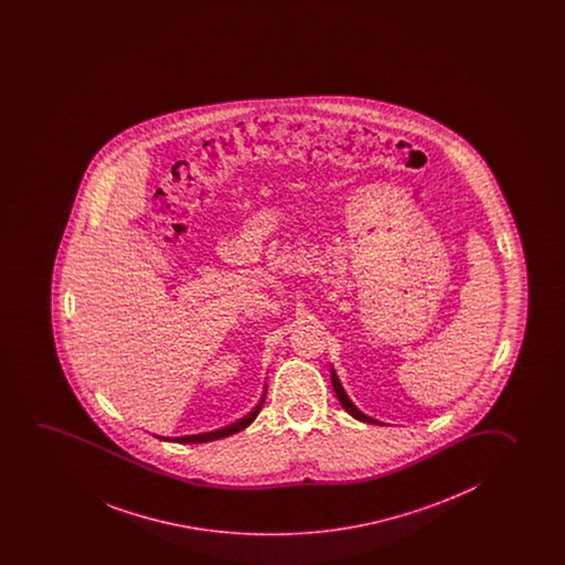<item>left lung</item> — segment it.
<instances>
[{
  "label": "left lung",
  "mask_w": 565,
  "mask_h": 565,
  "mask_svg": "<svg viewBox=\"0 0 565 565\" xmlns=\"http://www.w3.org/2000/svg\"><path fill=\"white\" fill-rule=\"evenodd\" d=\"M332 386H334L338 401H340V404L344 406L348 414H352V416L355 417V419H360V422H367V424H381V422H376L373 417L365 416L363 412H360V409L353 406V402L348 398V394H345L344 386L340 383V379L335 376L334 369H332Z\"/></svg>",
  "instance_id": "left-lung-1"
}]
</instances>
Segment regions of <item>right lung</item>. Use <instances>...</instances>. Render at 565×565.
<instances>
[{"mask_svg": "<svg viewBox=\"0 0 565 565\" xmlns=\"http://www.w3.org/2000/svg\"><path fill=\"white\" fill-rule=\"evenodd\" d=\"M264 396H266V388H264L260 402L254 406L253 412H248L245 417H241V419H237V422H235V424H231V426L221 427V429H215V431H210V434L186 435V437H159V439L172 443H189V445H192V443H210L215 441V439H223V437H230V435L243 431L245 427L253 424L256 416L260 414L262 404H264Z\"/></svg>", "mask_w": 565, "mask_h": 565, "instance_id": "right-lung-1", "label": "right lung"}]
</instances>
